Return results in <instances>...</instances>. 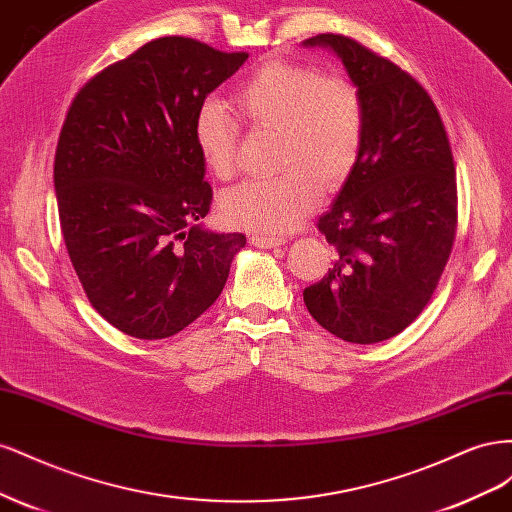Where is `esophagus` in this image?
Listing matches in <instances>:
<instances>
[{
  "label": "esophagus",
  "mask_w": 512,
  "mask_h": 512,
  "mask_svg": "<svg viewBox=\"0 0 512 512\" xmlns=\"http://www.w3.org/2000/svg\"><path fill=\"white\" fill-rule=\"evenodd\" d=\"M252 245L260 247V250H271V247H280L284 243L282 237H271V235H252Z\"/></svg>",
  "instance_id": "esophagus-1"
}]
</instances>
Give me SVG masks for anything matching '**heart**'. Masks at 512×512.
<instances>
[{
	"mask_svg": "<svg viewBox=\"0 0 512 512\" xmlns=\"http://www.w3.org/2000/svg\"><path fill=\"white\" fill-rule=\"evenodd\" d=\"M239 117L254 130L277 132L275 179L245 181L222 196L226 222L258 232L297 226L320 203L322 186L335 190L359 164L365 102L346 76L288 61L256 68L232 96ZM200 156L218 179L237 170L239 123L218 102H205L194 119Z\"/></svg>",
	"mask_w": 512,
	"mask_h": 512,
	"instance_id": "1",
	"label": "heart"
}]
</instances>
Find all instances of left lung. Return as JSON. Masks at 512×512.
<instances>
[{"mask_svg":"<svg viewBox=\"0 0 512 512\" xmlns=\"http://www.w3.org/2000/svg\"><path fill=\"white\" fill-rule=\"evenodd\" d=\"M365 102L361 158L318 228L333 269L303 290L320 327L350 344L395 337L429 303L451 256L457 181L436 104L408 72L348 36L318 34Z\"/></svg>","mask_w":512,"mask_h":512,"instance_id":"obj_1","label":"left lung"}]
</instances>
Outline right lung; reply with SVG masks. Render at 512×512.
Returning a JSON list of instances; mask_svg holds the SVG:
<instances>
[{"label": "right lung", "mask_w": 512, "mask_h": 512, "mask_svg": "<svg viewBox=\"0 0 512 512\" xmlns=\"http://www.w3.org/2000/svg\"><path fill=\"white\" fill-rule=\"evenodd\" d=\"M247 53L166 36L108 66L72 100L55 151L59 224L83 290L121 333L164 339L215 303L241 232L211 207L198 108Z\"/></svg>", "instance_id": "obj_1"}]
</instances>
